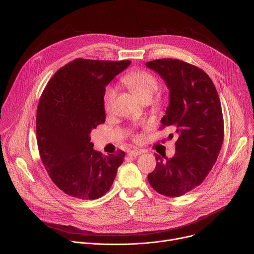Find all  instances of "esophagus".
<instances>
[{"instance_id":"esophagus-1","label":"esophagus","mask_w":254,"mask_h":254,"mask_svg":"<svg viewBox=\"0 0 254 254\" xmlns=\"http://www.w3.org/2000/svg\"><path fill=\"white\" fill-rule=\"evenodd\" d=\"M140 154H141V152L138 151V150H131V151L128 152V155H129L130 157H137V156H139Z\"/></svg>"}]
</instances>
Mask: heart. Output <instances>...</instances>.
<instances>
[{
	"mask_svg": "<svg viewBox=\"0 0 254 254\" xmlns=\"http://www.w3.org/2000/svg\"><path fill=\"white\" fill-rule=\"evenodd\" d=\"M122 79L141 101H150L160 88L158 79L150 72L144 70H131L124 75ZM116 97L117 88L114 85H108L102 96L103 107L106 112H110L113 108Z\"/></svg>",
	"mask_w": 254,
	"mask_h": 254,
	"instance_id": "b5f03b06",
	"label": "heart"
}]
</instances>
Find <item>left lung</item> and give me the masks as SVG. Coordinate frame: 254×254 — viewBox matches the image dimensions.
Wrapping results in <instances>:
<instances>
[{
	"instance_id": "1",
	"label": "left lung",
	"mask_w": 254,
	"mask_h": 254,
	"mask_svg": "<svg viewBox=\"0 0 254 254\" xmlns=\"http://www.w3.org/2000/svg\"><path fill=\"white\" fill-rule=\"evenodd\" d=\"M146 65L170 90L161 128L169 127L178 134L174 157L156 155L157 166L148 180L158 193L180 197L203 182L218 158L224 138L220 99L211 78L197 66L172 58Z\"/></svg>"
}]
</instances>
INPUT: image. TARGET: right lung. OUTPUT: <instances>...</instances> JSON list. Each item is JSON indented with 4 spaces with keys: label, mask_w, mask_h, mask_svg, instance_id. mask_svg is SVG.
Masks as SVG:
<instances>
[{
    "label": "right lung",
    "mask_w": 254,
    "mask_h": 254,
    "mask_svg": "<svg viewBox=\"0 0 254 254\" xmlns=\"http://www.w3.org/2000/svg\"><path fill=\"white\" fill-rule=\"evenodd\" d=\"M129 64L77 58L56 72L40 97L36 118L40 158L52 182L71 197H102L124 162V151L108 156L94 151L90 132L105 122L106 85Z\"/></svg>",
    "instance_id": "1"
}]
</instances>
